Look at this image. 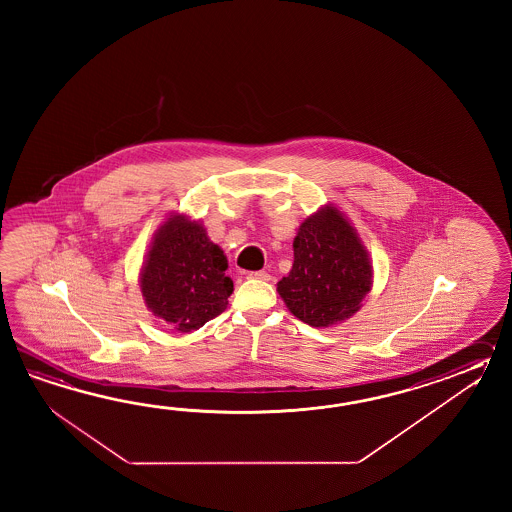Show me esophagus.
Masks as SVG:
<instances>
[{
	"label": "esophagus",
	"mask_w": 512,
	"mask_h": 512,
	"mask_svg": "<svg viewBox=\"0 0 512 512\" xmlns=\"http://www.w3.org/2000/svg\"><path fill=\"white\" fill-rule=\"evenodd\" d=\"M249 278L251 280H261V282H269L271 280V274L267 271H254L249 272Z\"/></svg>",
	"instance_id": "34e87169"
}]
</instances>
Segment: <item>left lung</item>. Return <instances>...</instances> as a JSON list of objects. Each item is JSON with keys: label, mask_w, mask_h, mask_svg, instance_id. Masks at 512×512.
I'll use <instances>...</instances> for the list:
<instances>
[{"label": "left lung", "mask_w": 512, "mask_h": 512, "mask_svg": "<svg viewBox=\"0 0 512 512\" xmlns=\"http://www.w3.org/2000/svg\"><path fill=\"white\" fill-rule=\"evenodd\" d=\"M293 251V269L278 282V293L296 318L327 327L359 311L370 291V260L337 208L307 219Z\"/></svg>", "instance_id": "left-lung-1"}]
</instances>
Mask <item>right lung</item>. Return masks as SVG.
<instances>
[{"mask_svg":"<svg viewBox=\"0 0 512 512\" xmlns=\"http://www.w3.org/2000/svg\"><path fill=\"white\" fill-rule=\"evenodd\" d=\"M227 258L199 223L170 218L159 230L142 269L146 305L168 327L190 333L225 311L232 280Z\"/></svg>","mask_w":512,"mask_h":512,"instance_id":"add662e5","label":"right lung"}]
</instances>
